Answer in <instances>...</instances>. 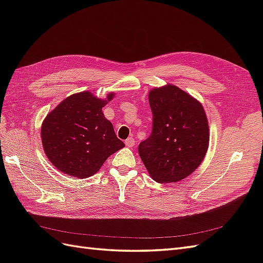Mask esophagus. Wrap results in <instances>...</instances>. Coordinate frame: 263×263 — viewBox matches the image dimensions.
<instances>
[{
    "label": "esophagus",
    "mask_w": 263,
    "mask_h": 263,
    "mask_svg": "<svg viewBox=\"0 0 263 263\" xmlns=\"http://www.w3.org/2000/svg\"><path fill=\"white\" fill-rule=\"evenodd\" d=\"M125 144H126V146L127 147H134L135 146V139L133 138V137H129V138H127L126 140H125Z\"/></svg>",
    "instance_id": "34e87169"
}]
</instances>
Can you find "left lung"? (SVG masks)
I'll use <instances>...</instances> for the list:
<instances>
[{"label": "left lung", "mask_w": 263, "mask_h": 263, "mask_svg": "<svg viewBox=\"0 0 263 263\" xmlns=\"http://www.w3.org/2000/svg\"><path fill=\"white\" fill-rule=\"evenodd\" d=\"M149 104L153 130L139 144V156L155 181H181L197 169L209 148V124L203 106L170 84L150 91Z\"/></svg>", "instance_id": "obj_1"}]
</instances>
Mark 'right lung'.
<instances>
[{
  "label": "right lung",
  "instance_id": "add662e5",
  "mask_svg": "<svg viewBox=\"0 0 263 263\" xmlns=\"http://www.w3.org/2000/svg\"><path fill=\"white\" fill-rule=\"evenodd\" d=\"M113 97L108 94L102 101L90 92L77 93L47 115L42 126L43 146L58 170L80 179L91 177L110 155L125 147L102 113Z\"/></svg>",
  "mask_w": 263,
  "mask_h": 263
}]
</instances>
